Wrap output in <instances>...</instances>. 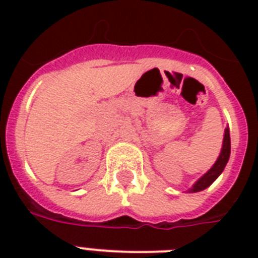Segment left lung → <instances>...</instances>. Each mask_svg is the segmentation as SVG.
<instances>
[{"instance_id": "1", "label": "left lung", "mask_w": 258, "mask_h": 258, "mask_svg": "<svg viewBox=\"0 0 258 258\" xmlns=\"http://www.w3.org/2000/svg\"><path fill=\"white\" fill-rule=\"evenodd\" d=\"M229 157H230V134H229V128L226 127L225 128L224 143H222V150H221L220 157L216 161V163L213 165L212 169L201 176L200 179L192 184L191 188H188V192L202 191L206 187H209L221 175V172L224 171L225 166H226V163L229 161Z\"/></svg>"}]
</instances>
